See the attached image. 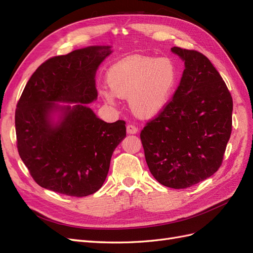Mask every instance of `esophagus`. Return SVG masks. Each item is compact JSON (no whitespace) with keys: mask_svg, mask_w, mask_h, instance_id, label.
<instances>
[{"mask_svg":"<svg viewBox=\"0 0 253 253\" xmlns=\"http://www.w3.org/2000/svg\"><path fill=\"white\" fill-rule=\"evenodd\" d=\"M138 132V128H137L134 125H128L126 126V133L127 134H137Z\"/></svg>","mask_w":253,"mask_h":253,"instance_id":"obj_1","label":"esophagus"}]
</instances>
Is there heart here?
<instances>
[{
    "instance_id": "heart-1",
    "label": "heart",
    "mask_w": 253,
    "mask_h": 253,
    "mask_svg": "<svg viewBox=\"0 0 253 253\" xmlns=\"http://www.w3.org/2000/svg\"><path fill=\"white\" fill-rule=\"evenodd\" d=\"M106 78L110 87L98 88L104 102L116 106L119 98H128L133 114L149 119L171 102L178 87L179 73L169 58L132 57L113 65Z\"/></svg>"
}]
</instances>
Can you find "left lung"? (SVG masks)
I'll return each mask as SVG.
<instances>
[{"label": "left lung", "mask_w": 253, "mask_h": 253, "mask_svg": "<svg viewBox=\"0 0 253 253\" xmlns=\"http://www.w3.org/2000/svg\"><path fill=\"white\" fill-rule=\"evenodd\" d=\"M185 62L169 105L143 127L145 162L162 185L185 189L215 173L232 129V97L210 60L172 47Z\"/></svg>", "instance_id": "8db88e82"}]
</instances>
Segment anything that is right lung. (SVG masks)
<instances>
[{"label": "right lung", "mask_w": 253, "mask_h": 253, "mask_svg": "<svg viewBox=\"0 0 253 253\" xmlns=\"http://www.w3.org/2000/svg\"><path fill=\"white\" fill-rule=\"evenodd\" d=\"M112 52L93 45L50 58L25 85L16 110L18 151L42 188L82 197L105 181L126 122L108 124L87 104L97 99L98 67Z\"/></svg>", "instance_id": "1"}]
</instances>
